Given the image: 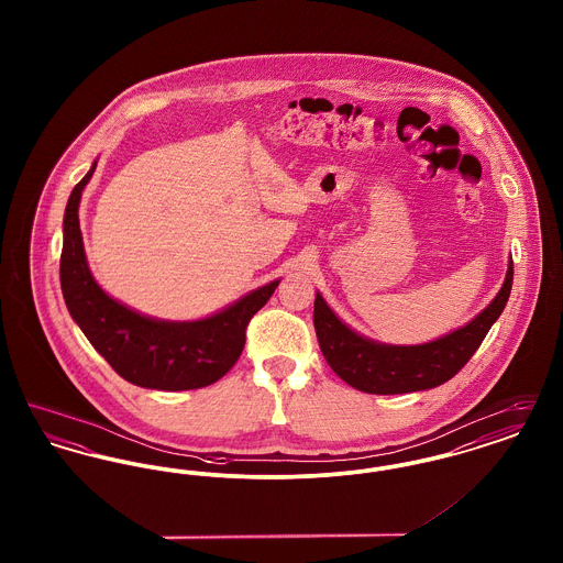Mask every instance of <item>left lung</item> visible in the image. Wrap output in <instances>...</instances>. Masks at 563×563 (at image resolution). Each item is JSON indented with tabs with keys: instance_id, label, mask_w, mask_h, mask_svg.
Segmentation results:
<instances>
[{
	"instance_id": "1",
	"label": "left lung",
	"mask_w": 563,
	"mask_h": 563,
	"mask_svg": "<svg viewBox=\"0 0 563 563\" xmlns=\"http://www.w3.org/2000/svg\"><path fill=\"white\" fill-rule=\"evenodd\" d=\"M512 287V260L498 295L482 312L452 333L427 344L395 346L369 340L342 321L317 291L314 329L329 367L352 388L369 395L429 390L452 379L482 346L503 314Z\"/></svg>"
}]
</instances>
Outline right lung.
Masks as SVG:
<instances>
[{
	"label": "right lung",
	"instance_id": "right-lung-1",
	"mask_svg": "<svg viewBox=\"0 0 563 563\" xmlns=\"http://www.w3.org/2000/svg\"><path fill=\"white\" fill-rule=\"evenodd\" d=\"M95 168L97 161L71 191L63 217L60 289L71 319L115 374L134 386L194 390L213 384L239 361L246 324L266 306L280 280L198 321H162L113 299L95 280L81 242L78 209Z\"/></svg>",
	"mask_w": 563,
	"mask_h": 563
}]
</instances>
